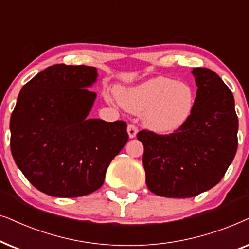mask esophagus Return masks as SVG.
<instances>
[{
	"label": "esophagus",
	"mask_w": 249,
	"mask_h": 249,
	"mask_svg": "<svg viewBox=\"0 0 249 249\" xmlns=\"http://www.w3.org/2000/svg\"><path fill=\"white\" fill-rule=\"evenodd\" d=\"M127 133H128V137H130L131 139L135 138V135H137V133H138V128H137V126H135L134 124H128V126H127Z\"/></svg>",
	"instance_id": "1"
}]
</instances>
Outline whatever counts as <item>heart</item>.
I'll return each mask as SVG.
<instances>
[{
    "label": "heart",
    "instance_id": "heart-1",
    "mask_svg": "<svg viewBox=\"0 0 249 249\" xmlns=\"http://www.w3.org/2000/svg\"><path fill=\"white\" fill-rule=\"evenodd\" d=\"M117 98L127 111L142 112L144 126L159 134L172 133L183 126L195 106L192 86L165 76L121 90Z\"/></svg>",
    "mask_w": 249,
    "mask_h": 249
}]
</instances>
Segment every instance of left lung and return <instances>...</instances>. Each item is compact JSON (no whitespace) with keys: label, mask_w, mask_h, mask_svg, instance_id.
<instances>
[{"label":"left lung","mask_w":249,"mask_h":249,"mask_svg":"<svg viewBox=\"0 0 249 249\" xmlns=\"http://www.w3.org/2000/svg\"><path fill=\"white\" fill-rule=\"evenodd\" d=\"M197 94L182 127L159 135L142 130L145 183L161 197L190 198L224 177L238 147V117L232 92L208 68H194Z\"/></svg>","instance_id":"8db88e82"}]
</instances>
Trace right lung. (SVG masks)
Listing matches in <instances>:
<instances>
[{
    "label": "right lung",
    "mask_w": 249,
    "mask_h": 249,
    "mask_svg": "<svg viewBox=\"0 0 249 249\" xmlns=\"http://www.w3.org/2000/svg\"><path fill=\"white\" fill-rule=\"evenodd\" d=\"M90 66H50L22 86L10 119V147L26 178L49 196L75 198L104 184L126 144L127 124L88 118L97 81Z\"/></svg>",
    "instance_id": "add662e5"
}]
</instances>
